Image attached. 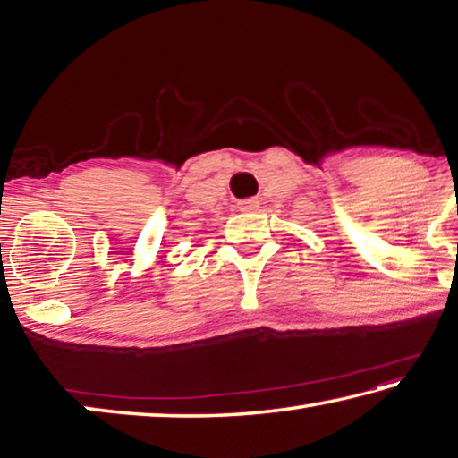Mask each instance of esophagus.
I'll return each instance as SVG.
<instances>
[{"label": "esophagus", "instance_id": "34e87169", "mask_svg": "<svg viewBox=\"0 0 458 458\" xmlns=\"http://www.w3.org/2000/svg\"><path fill=\"white\" fill-rule=\"evenodd\" d=\"M238 208L242 212H252V210H259V201L254 198H248V199H240L238 201Z\"/></svg>", "mask_w": 458, "mask_h": 458}]
</instances>
